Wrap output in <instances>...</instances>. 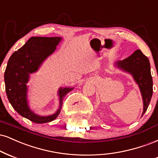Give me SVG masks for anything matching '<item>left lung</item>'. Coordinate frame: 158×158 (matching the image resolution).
<instances>
[{"mask_svg": "<svg viewBox=\"0 0 158 158\" xmlns=\"http://www.w3.org/2000/svg\"><path fill=\"white\" fill-rule=\"evenodd\" d=\"M114 65L122 71L130 74L138 84L143 103V116L147 110L153 93V81L149 59L138 49L127 58L117 61Z\"/></svg>", "mask_w": 158, "mask_h": 158, "instance_id": "1", "label": "left lung"}]
</instances>
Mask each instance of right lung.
Listing matches in <instances>:
<instances>
[{"mask_svg": "<svg viewBox=\"0 0 158 158\" xmlns=\"http://www.w3.org/2000/svg\"><path fill=\"white\" fill-rule=\"evenodd\" d=\"M60 37H31L24 45L9 57L4 72L6 92L9 103L23 118L36 123L52 121L60 114L65 96L73 87H60L57 91L59 107L55 114L41 116L35 114L28 102L29 75L36 72L44 60L56 49Z\"/></svg>", "mask_w": 158, "mask_h": 158, "instance_id": "obj_1", "label": "right lung"}]
</instances>
